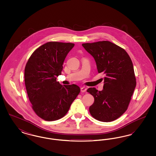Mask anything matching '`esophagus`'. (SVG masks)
<instances>
[{
	"label": "esophagus",
	"mask_w": 156,
	"mask_h": 156,
	"mask_svg": "<svg viewBox=\"0 0 156 156\" xmlns=\"http://www.w3.org/2000/svg\"><path fill=\"white\" fill-rule=\"evenodd\" d=\"M87 88H85V87H82L81 88V91L82 92H85L86 91H87Z\"/></svg>",
	"instance_id": "1"
}]
</instances>
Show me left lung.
<instances>
[{"mask_svg":"<svg viewBox=\"0 0 156 156\" xmlns=\"http://www.w3.org/2000/svg\"><path fill=\"white\" fill-rule=\"evenodd\" d=\"M82 45L94 58L98 73L105 75L102 90H87L94 97L89 112L98 120L113 121L127 109L136 85L132 61L123 48L108 41Z\"/></svg>","mask_w":156,"mask_h":156,"instance_id":"left-lung-1","label":"left lung"}]
</instances>
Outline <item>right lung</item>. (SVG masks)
I'll return each mask as SVG.
<instances>
[{
  "label": "right lung",
  "mask_w": 156,
  "mask_h": 156,
  "mask_svg": "<svg viewBox=\"0 0 156 156\" xmlns=\"http://www.w3.org/2000/svg\"><path fill=\"white\" fill-rule=\"evenodd\" d=\"M74 45L48 42L33 52L26 65L24 82L29 99L34 112L45 120L64 117L80 92L76 85H62L56 81Z\"/></svg>",
  "instance_id": "right-lung-1"
}]
</instances>
